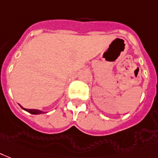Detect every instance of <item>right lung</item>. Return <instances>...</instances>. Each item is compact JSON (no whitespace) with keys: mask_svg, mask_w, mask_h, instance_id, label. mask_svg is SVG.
<instances>
[{"mask_svg":"<svg viewBox=\"0 0 158 158\" xmlns=\"http://www.w3.org/2000/svg\"><path fill=\"white\" fill-rule=\"evenodd\" d=\"M19 106H20V105H19ZM20 107H21L23 110H26L27 112L31 114H44V113H45V112H44V111H42V110H33V109H25V108H23V107L22 106H20Z\"/></svg>","mask_w":158,"mask_h":158,"instance_id":"right-lung-1","label":"right lung"}]
</instances>
